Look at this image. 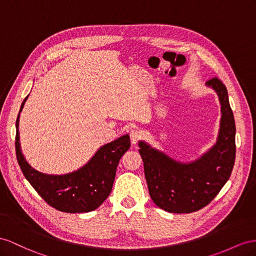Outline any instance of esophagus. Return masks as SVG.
<instances>
[{"label": "esophagus", "mask_w": 256, "mask_h": 256, "mask_svg": "<svg viewBox=\"0 0 256 256\" xmlns=\"http://www.w3.org/2000/svg\"><path fill=\"white\" fill-rule=\"evenodd\" d=\"M130 142H132V145H136L138 140L142 138V132L140 130H132L130 133Z\"/></svg>", "instance_id": "34e87169"}]
</instances>
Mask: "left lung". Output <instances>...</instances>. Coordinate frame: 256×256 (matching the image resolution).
<instances>
[{
  "mask_svg": "<svg viewBox=\"0 0 256 256\" xmlns=\"http://www.w3.org/2000/svg\"><path fill=\"white\" fill-rule=\"evenodd\" d=\"M206 85L218 94L222 112L218 140L211 149L185 163L138 142L150 198L166 212L192 213L208 206L230 178L234 164L236 126L227 88L218 78Z\"/></svg>",
  "mask_w": 256,
  "mask_h": 256,
  "instance_id": "left-lung-1",
  "label": "left lung"
}]
</instances>
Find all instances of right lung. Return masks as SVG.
Listing matches in <instances>:
<instances>
[{"mask_svg":"<svg viewBox=\"0 0 256 256\" xmlns=\"http://www.w3.org/2000/svg\"><path fill=\"white\" fill-rule=\"evenodd\" d=\"M28 96L24 98L19 114ZM19 114L16 120V156L24 178L50 206L66 213L94 211L108 198L112 189L116 166L130 146V136L123 135L97 150L92 159L76 171L50 175L32 168L22 152L19 142Z\"/></svg>","mask_w":256,"mask_h":256,"instance_id":"1","label":"right lung"}]
</instances>
